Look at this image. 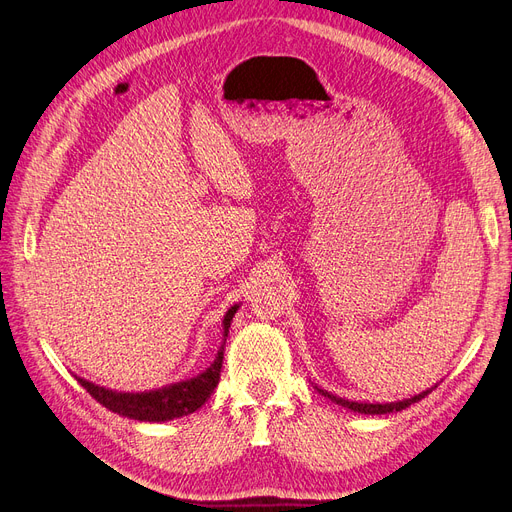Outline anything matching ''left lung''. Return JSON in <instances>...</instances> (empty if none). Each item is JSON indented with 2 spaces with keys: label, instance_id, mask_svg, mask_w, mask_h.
Wrapping results in <instances>:
<instances>
[{
  "label": "left lung",
  "instance_id": "8db88e82",
  "mask_svg": "<svg viewBox=\"0 0 512 512\" xmlns=\"http://www.w3.org/2000/svg\"><path fill=\"white\" fill-rule=\"evenodd\" d=\"M439 384H434L432 388H428V390H422L420 394H413L411 399H403V401H394V403H358V401H348V399H342V396H337V394H331L329 390H323L320 386H316L314 384V388L323 394V396H327L329 401H333V403H337V405H342V407H346V409H350V411H356V413H365V415H384V413H394V411H403V409H407L409 405H413V403H418V401H422V399H426V396L437 388Z\"/></svg>",
  "mask_w": 512,
  "mask_h": 512
}]
</instances>
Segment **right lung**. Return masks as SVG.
I'll use <instances>...</instances> for the list:
<instances>
[{
	"instance_id": "right-lung-1",
	"label": "right lung",
	"mask_w": 512,
	"mask_h": 512,
	"mask_svg": "<svg viewBox=\"0 0 512 512\" xmlns=\"http://www.w3.org/2000/svg\"><path fill=\"white\" fill-rule=\"evenodd\" d=\"M240 304H234L230 310L223 316V344L215 356V361L211 363L206 371L189 377V380L168 384L156 390H145V392H118L111 390L99 384H92L84 377L75 375L86 392L97 403L107 407L109 411L122 415V418L130 420H139V422H168L175 418H183V415H189L198 411L208 399H211L213 390L219 384V375H221V365H223V348H225V339L227 333H230L232 318L238 312Z\"/></svg>"
}]
</instances>
